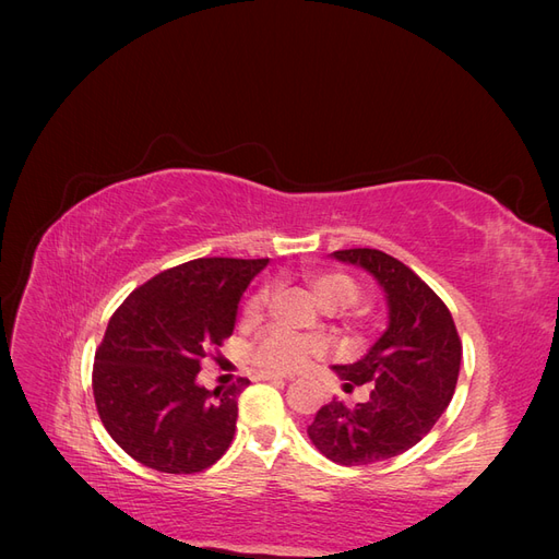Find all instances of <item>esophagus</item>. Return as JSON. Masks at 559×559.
<instances>
[{
  "instance_id": "34e87169",
  "label": "esophagus",
  "mask_w": 559,
  "mask_h": 559,
  "mask_svg": "<svg viewBox=\"0 0 559 559\" xmlns=\"http://www.w3.org/2000/svg\"><path fill=\"white\" fill-rule=\"evenodd\" d=\"M253 380H270V382H282V380H289L286 376H280V373H265V370H261V373H253Z\"/></svg>"
}]
</instances>
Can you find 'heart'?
Instances as JSON below:
<instances>
[{
  "label": "heart",
  "mask_w": 559,
  "mask_h": 559,
  "mask_svg": "<svg viewBox=\"0 0 559 559\" xmlns=\"http://www.w3.org/2000/svg\"><path fill=\"white\" fill-rule=\"evenodd\" d=\"M312 292L321 306L329 310L345 308L349 302L359 298V284L347 273L341 270H324V273H317L310 280ZM270 302V286H261V289L253 292L245 308L242 317L245 321H259ZM329 341L324 335H312V333H296L284 326L267 329L259 343L253 345L251 359L259 368L267 370V373H296V370L306 368L312 357H321V354L329 352Z\"/></svg>",
  "instance_id": "obj_1"
}]
</instances>
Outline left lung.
<instances>
[{"label": "left lung", "instance_id": "1", "mask_svg": "<svg viewBox=\"0 0 559 559\" xmlns=\"http://www.w3.org/2000/svg\"><path fill=\"white\" fill-rule=\"evenodd\" d=\"M335 259L361 265L384 286L389 329L366 357L335 366L345 389L370 382V399L347 408L324 405L308 427L317 450L343 466L384 462L417 445L445 413L462 364V337L431 286L380 249H337Z\"/></svg>", "mask_w": 559, "mask_h": 559}]
</instances>
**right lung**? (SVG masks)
<instances>
[{"label": "right lung", "mask_w": 559, "mask_h": 559, "mask_svg": "<svg viewBox=\"0 0 559 559\" xmlns=\"http://www.w3.org/2000/svg\"><path fill=\"white\" fill-rule=\"evenodd\" d=\"M267 259H195L138 286L111 314L95 352L93 396L114 441L160 473H198L228 450L238 378L224 389L195 376L233 335L238 302Z\"/></svg>", "instance_id": "add662e5"}]
</instances>
